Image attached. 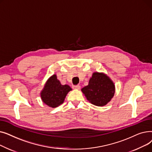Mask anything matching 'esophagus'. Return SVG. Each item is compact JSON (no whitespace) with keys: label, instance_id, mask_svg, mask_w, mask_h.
<instances>
[{"label":"esophagus","instance_id":"34e87169","mask_svg":"<svg viewBox=\"0 0 152 152\" xmlns=\"http://www.w3.org/2000/svg\"><path fill=\"white\" fill-rule=\"evenodd\" d=\"M73 87V89H79L81 88V86L79 85H76V86H74Z\"/></svg>","mask_w":152,"mask_h":152}]
</instances>
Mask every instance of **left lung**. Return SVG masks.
I'll list each match as a JSON object with an SVG mask.
<instances>
[{
    "label": "left lung",
    "instance_id": "obj_1",
    "mask_svg": "<svg viewBox=\"0 0 152 152\" xmlns=\"http://www.w3.org/2000/svg\"><path fill=\"white\" fill-rule=\"evenodd\" d=\"M81 91L92 104L102 107L113 97L115 86L106 74L95 72L89 79V84L83 87Z\"/></svg>",
    "mask_w": 152,
    "mask_h": 152
}]
</instances>
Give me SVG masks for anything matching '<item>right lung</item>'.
<instances>
[{"label": "right lung", "instance_id": "add662e5", "mask_svg": "<svg viewBox=\"0 0 152 152\" xmlns=\"http://www.w3.org/2000/svg\"><path fill=\"white\" fill-rule=\"evenodd\" d=\"M71 90L68 85L61 84L57 75H53L47 81L41 92V97L47 106L55 108L63 103L67 94Z\"/></svg>", "mask_w": 152, "mask_h": 152}]
</instances>
